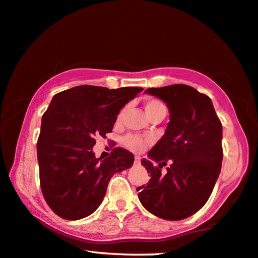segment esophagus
Returning <instances> with one entry per match:
<instances>
[{
	"mask_svg": "<svg viewBox=\"0 0 258 258\" xmlns=\"http://www.w3.org/2000/svg\"><path fill=\"white\" fill-rule=\"evenodd\" d=\"M140 163H141V158H140V157H139V156L134 157V164L139 165V164H140Z\"/></svg>",
	"mask_w": 258,
	"mask_h": 258,
	"instance_id": "esophagus-1",
	"label": "esophagus"
}]
</instances>
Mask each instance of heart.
Masks as SVG:
<instances>
[{
    "instance_id": "1",
    "label": "heart",
    "mask_w": 258,
    "mask_h": 258,
    "mask_svg": "<svg viewBox=\"0 0 258 258\" xmlns=\"http://www.w3.org/2000/svg\"><path fill=\"white\" fill-rule=\"evenodd\" d=\"M126 109L127 107H124L122 109L119 110V112H118L117 117H116V120L119 122L122 117H124V114L126 112ZM145 109H146V112L148 116H153L154 113H156L158 111H165V105L162 103L159 100L156 99H148L145 102ZM124 145L127 147L130 150L134 151V153H140L145 149L146 147V140L145 139H142L138 136H128L124 139Z\"/></svg>"
}]
</instances>
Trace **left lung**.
I'll use <instances>...</instances> for the list:
<instances>
[{
    "mask_svg": "<svg viewBox=\"0 0 258 258\" xmlns=\"http://www.w3.org/2000/svg\"><path fill=\"white\" fill-rule=\"evenodd\" d=\"M170 111L164 136L141 164L150 173L147 186L138 187L142 206L166 220H181L199 211L210 198L222 169V122L209 96L187 85L148 88ZM171 162L166 175L160 169ZM159 163V166L154 165Z\"/></svg>",
    "mask_w": 258,
    "mask_h": 258,
    "instance_id": "8db88e82",
    "label": "left lung"
}]
</instances>
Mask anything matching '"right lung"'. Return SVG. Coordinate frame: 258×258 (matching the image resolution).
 <instances>
[{"label":"right lung","instance_id":"obj_1","mask_svg":"<svg viewBox=\"0 0 258 258\" xmlns=\"http://www.w3.org/2000/svg\"><path fill=\"white\" fill-rule=\"evenodd\" d=\"M142 91L84 85L52 97L41 120L36 151L43 198L60 218L78 220L93 214L112 175L133 165V154L120 147L104 159L92 149L95 137L112 132L119 110Z\"/></svg>","mask_w":258,"mask_h":258}]
</instances>
